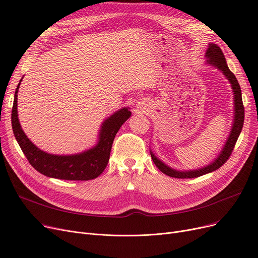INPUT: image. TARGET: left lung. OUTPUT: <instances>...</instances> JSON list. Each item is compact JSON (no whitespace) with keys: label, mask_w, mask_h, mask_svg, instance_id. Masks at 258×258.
Returning a JSON list of instances; mask_svg holds the SVG:
<instances>
[{"label":"left lung","mask_w":258,"mask_h":258,"mask_svg":"<svg viewBox=\"0 0 258 258\" xmlns=\"http://www.w3.org/2000/svg\"><path fill=\"white\" fill-rule=\"evenodd\" d=\"M206 55L208 57L207 62L217 67L219 70H222L224 75L226 76V78H228L229 82L231 83L233 92H234V104H235V115H234V124H233L232 127V131L230 137L224 147V149L222 151V153L219 154V156L215 159V161L203 169H199V170H193V171H176L171 169L170 167L166 166L163 162L159 161L158 158L155 157V155L151 153V157L152 161L155 164V166L162 171L163 173H165L168 176L171 177H175V178H194V177H199L202 176L204 174L210 173L212 171L217 170L218 168L222 167L232 154L233 149H234L235 144L237 142V139L239 137V134L241 132L242 129V125H243V119H244V107L242 104V99H241V90H240V86L237 82V79L235 78V76L233 75V72L229 69L225 55L216 44H210L209 48L206 52Z\"/></svg>","instance_id":"8db88e82"}]
</instances>
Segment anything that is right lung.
Here are the masks:
<instances>
[{
    "label": "right lung",
    "mask_w": 258,
    "mask_h": 258,
    "mask_svg": "<svg viewBox=\"0 0 258 258\" xmlns=\"http://www.w3.org/2000/svg\"><path fill=\"white\" fill-rule=\"evenodd\" d=\"M15 93L11 111V125L16 140L29 164L40 173L52 178L65 180H89L99 176L107 167L110 151L120 126L130 117L128 108H122L110 116L102 126L100 142L94 148L76 155H52L40 150L28 140L18 118V91Z\"/></svg>",
    "instance_id": "1"
}]
</instances>
